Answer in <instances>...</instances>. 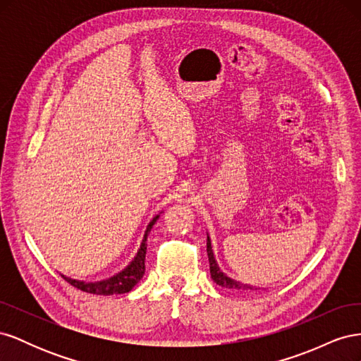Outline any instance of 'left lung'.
<instances>
[{"label": "left lung", "instance_id": "1", "mask_svg": "<svg viewBox=\"0 0 361 361\" xmlns=\"http://www.w3.org/2000/svg\"><path fill=\"white\" fill-rule=\"evenodd\" d=\"M206 251H207V257H209V271H211V277L212 280L216 283V285H220L223 288L227 289H235V290H255L257 288H253L250 285H245V283L238 281L232 277H228L226 272H223V269L218 267L215 256H214V250L211 245V239L207 236V243H206Z\"/></svg>", "mask_w": 361, "mask_h": 361}]
</instances>
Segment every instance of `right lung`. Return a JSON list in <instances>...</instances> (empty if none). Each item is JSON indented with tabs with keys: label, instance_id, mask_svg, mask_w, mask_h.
I'll return each mask as SVG.
<instances>
[{
	"label": "right lung",
	"instance_id": "right-lung-1",
	"mask_svg": "<svg viewBox=\"0 0 361 361\" xmlns=\"http://www.w3.org/2000/svg\"><path fill=\"white\" fill-rule=\"evenodd\" d=\"M159 218V215L154 216L146 228L143 241H141V245L137 251L135 257L133 259V262L123 269L120 271L118 274L106 279V280H101V281H81V280H75V279H69L66 276H61L64 280L69 281L72 286H75L76 289H80L82 292L87 293H94V295H114V293H126L129 290H133V288L137 285V283L143 279L145 276V260H146V250H147V235L152 231V227L157 223V220Z\"/></svg>",
	"mask_w": 361,
	"mask_h": 361
}]
</instances>
